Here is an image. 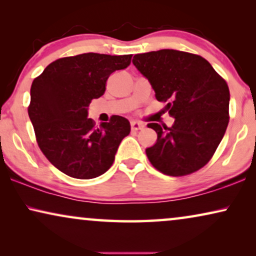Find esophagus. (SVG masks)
<instances>
[{"mask_svg": "<svg viewBox=\"0 0 256 256\" xmlns=\"http://www.w3.org/2000/svg\"><path fill=\"white\" fill-rule=\"evenodd\" d=\"M132 130H140V129H142L144 127V124H142V122H138V121H132Z\"/></svg>", "mask_w": 256, "mask_h": 256, "instance_id": "obj_1", "label": "esophagus"}]
</instances>
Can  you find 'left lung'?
I'll list each match as a JSON object with an SVG mask.
<instances>
[{
  "label": "left lung",
  "mask_w": 256,
  "mask_h": 256,
  "mask_svg": "<svg viewBox=\"0 0 256 256\" xmlns=\"http://www.w3.org/2000/svg\"><path fill=\"white\" fill-rule=\"evenodd\" d=\"M132 64L168 102L171 127L149 124L157 141L146 149L154 168L180 177L198 171L214 155L230 121V90L205 58L164 48L135 54Z\"/></svg>",
  "instance_id": "1"
}]
</instances>
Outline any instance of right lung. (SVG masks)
Returning a JSON list of instances; mask_svg holds the SVG:
<instances>
[{"instance_id": "add662e5", "label": "right lung", "mask_w": 256, "mask_h": 256, "mask_svg": "<svg viewBox=\"0 0 256 256\" xmlns=\"http://www.w3.org/2000/svg\"><path fill=\"white\" fill-rule=\"evenodd\" d=\"M132 54H82L59 58L34 78L28 113L38 146L51 164L70 177L90 180L112 166L127 118L113 115L96 127L87 118L93 99L106 90L112 73L128 68Z\"/></svg>"}]
</instances>
